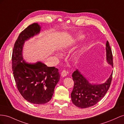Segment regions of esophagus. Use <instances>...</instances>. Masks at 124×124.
<instances>
[{"label":"esophagus","mask_w":124,"mask_h":124,"mask_svg":"<svg viewBox=\"0 0 124 124\" xmlns=\"http://www.w3.org/2000/svg\"><path fill=\"white\" fill-rule=\"evenodd\" d=\"M67 75V72L66 70H63L61 73V76L63 78L66 77Z\"/></svg>","instance_id":"obj_1"}]
</instances>
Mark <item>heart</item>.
<instances>
[{
    "mask_svg": "<svg viewBox=\"0 0 124 124\" xmlns=\"http://www.w3.org/2000/svg\"><path fill=\"white\" fill-rule=\"evenodd\" d=\"M84 38V35H78L76 37H73V38L71 39L70 41L67 42L66 43H65L64 46H63V49L65 50H67L69 49L70 47L72 46V45L78 42H79V41H81L83 40ZM84 51V48L82 47L81 49L78 50L76 54V58H78L80 57V56L81 55V54L83 53V52Z\"/></svg>",
    "mask_w": 124,
    "mask_h": 124,
    "instance_id": "b5f03b06",
    "label": "heart"
}]
</instances>
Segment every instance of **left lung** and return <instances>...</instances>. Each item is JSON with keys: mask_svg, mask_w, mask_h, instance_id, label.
I'll return each instance as SVG.
<instances>
[{"mask_svg": "<svg viewBox=\"0 0 124 124\" xmlns=\"http://www.w3.org/2000/svg\"><path fill=\"white\" fill-rule=\"evenodd\" d=\"M106 49V61L108 64L113 67V55L108 41ZM112 73L113 72L104 83L98 84L90 83L78 69L74 71L72 77L74 84L71 93L72 103L80 108L91 107L98 103L106 95L110 87Z\"/></svg>", "mask_w": 124, "mask_h": 124, "instance_id": "obj_1", "label": "left lung"}]
</instances>
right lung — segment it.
<instances>
[{
  "mask_svg": "<svg viewBox=\"0 0 124 124\" xmlns=\"http://www.w3.org/2000/svg\"><path fill=\"white\" fill-rule=\"evenodd\" d=\"M41 26L33 23L25 29L14 44L12 57L13 76L18 91L28 102L43 104L53 96L55 86L60 79L58 69L47 67L41 62H26L23 57L26 41L38 35Z\"/></svg>",
  "mask_w": 124,
  "mask_h": 124,
  "instance_id": "obj_1",
  "label": "right lung"
}]
</instances>
